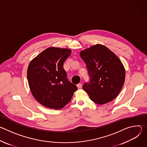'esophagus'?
Segmentation results:
<instances>
[{
	"label": "esophagus",
	"mask_w": 147,
	"mask_h": 147,
	"mask_svg": "<svg viewBox=\"0 0 147 147\" xmlns=\"http://www.w3.org/2000/svg\"><path fill=\"white\" fill-rule=\"evenodd\" d=\"M77 86L78 88H81L82 86V84L81 83H79V84H78L77 85Z\"/></svg>",
	"instance_id": "esophagus-1"
}]
</instances>
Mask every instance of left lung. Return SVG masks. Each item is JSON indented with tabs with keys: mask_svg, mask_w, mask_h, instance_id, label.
Listing matches in <instances>:
<instances>
[{
	"mask_svg": "<svg viewBox=\"0 0 147 147\" xmlns=\"http://www.w3.org/2000/svg\"><path fill=\"white\" fill-rule=\"evenodd\" d=\"M91 77L82 86L95 103L103 105L112 101L120 92L125 73L119 57L107 47L96 44L80 53Z\"/></svg>",
	"mask_w": 147,
	"mask_h": 147,
	"instance_id": "1",
	"label": "left lung"
}]
</instances>
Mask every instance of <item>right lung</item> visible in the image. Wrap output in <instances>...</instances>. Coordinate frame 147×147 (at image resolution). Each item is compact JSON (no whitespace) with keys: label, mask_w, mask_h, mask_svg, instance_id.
Returning a JSON list of instances; mask_svg holds the SVG:
<instances>
[{"label":"right lung","mask_w":147,"mask_h":147,"mask_svg":"<svg viewBox=\"0 0 147 147\" xmlns=\"http://www.w3.org/2000/svg\"><path fill=\"white\" fill-rule=\"evenodd\" d=\"M71 51L49 47L29 63L27 80L32 95L42 105L60 109L71 100L77 90L67 78L63 63Z\"/></svg>","instance_id":"1"}]
</instances>
